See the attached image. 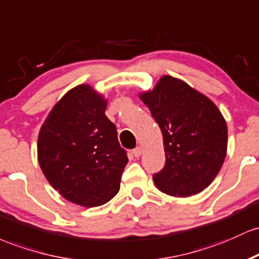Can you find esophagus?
Returning <instances> with one entry per match:
<instances>
[{"mask_svg": "<svg viewBox=\"0 0 259 259\" xmlns=\"http://www.w3.org/2000/svg\"><path fill=\"white\" fill-rule=\"evenodd\" d=\"M142 153H143V149H142L141 147H137L136 149H133V152H132V154L136 156V158H139V156L142 155Z\"/></svg>", "mask_w": 259, "mask_h": 259, "instance_id": "obj_1", "label": "esophagus"}]
</instances>
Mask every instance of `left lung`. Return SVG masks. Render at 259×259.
Instances as JSON below:
<instances>
[{
    "instance_id": "obj_1",
    "label": "left lung",
    "mask_w": 259,
    "mask_h": 259,
    "mask_svg": "<svg viewBox=\"0 0 259 259\" xmlns=\"http://www.w3.org/2000/svg\"><path fill=\"white\" fill-rule=\"evenodd\" d=\"M139 98L160 127L165 166L153 180L161 192L188 197L202 192L225 160L228 127L210 99L184 80L162 75Z\"/></svg>"
}]
</instances>
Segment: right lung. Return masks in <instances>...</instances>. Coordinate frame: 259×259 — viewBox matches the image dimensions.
<instances>
[{
	"label": "right lung",
	"instance_id": "add662e5",
	"mask_svg": "<svg viewBox=\"0 0 259 259\" xmlns=\"http://www.w3.org/2000/svg\"><path fill=\"white\" fill-rule=\"evenodd\" d=\"M106 105L89 84L74 87L52 107L37 137L46 180L63 198L87 208L114 198L128 161Z\"/></svg>",
	"mask_w": 259,
	"mask_h": 259
}]
</instances>
